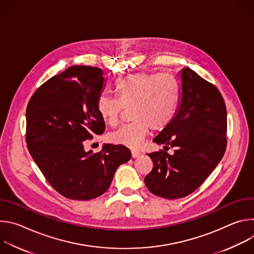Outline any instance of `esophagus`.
<instances>
[{"instance_id":"obj_1","label":"esophagus","mask_w":254,"mask_h":254,"mask_svg":"<svg viewBox=\"0 0 254 254\" xmlns=\"http://www.w3.org/2000/svg\"><path fill=\"white\" fill-rule=\"evenodd\" d=\"M140 156V153L139 152H137V151H131V157L133 158V159H135V158H137V157H139Z\"/></svg>"}]
</instances>
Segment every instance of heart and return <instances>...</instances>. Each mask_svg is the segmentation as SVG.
I'll use <instances>...</instances> for the list:
<instances>
[{
    "label": "heart",
    "instance_id": "b5f03b06",
    "mask_svg": "<svg viewBox=\"0 0 254 254\" xmlns=\"http://www.w3.org/2000/svg\"><path fill=\"white\" fill-rule=\"evenodd\" d=\"M118 96L102 94L97 99V111L103 122L116 127L124 108L130 107L131 124L111 134L112 142L137 149L152 128L160 131L173 121L180 99L177 80L168 74L137 72L129 74L115 86Z\"/></svg>",
    "mask_w": 254,
    "mask_h": 254
}]
</instances>
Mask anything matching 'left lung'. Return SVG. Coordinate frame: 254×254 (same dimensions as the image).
Masks as SVG:
<instances>
[{"mask_svg":"<svg viewBox=\"0 0 254 254\" xmlns=\"http://www.w3.org/2000/svg\"><path fill=\"white\" fill-rule=\"evenodd\" d=\"M180 99L171 124L153 141L174 148L148 154L153 170L144 184L154 195L179 199L194 192L221 161L226 149L227 114L213 84L189 67L179 72Z\"/></svg>","mask_w":254,"mask_h":254,"instance_id":"1","label":"left lung"}]
</instances>
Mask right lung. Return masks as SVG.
Instances as JSON below:
<instances>
[{
	"instance_id": "add662e5",
	"label": "right lung",
	"mask_w": 254,
	"mask_h": 254,
	"mask_svg": "<svg viewBox=\"0 0 254 254\" xmlns=\"http://www.w3.org/2000/svg\"><path fill=\"white\" fill-rule=\"evenodd\" d=\"M104 87L100 68L71 66L42 84L27 106L29 153L48 183L68 199L102 195L117 169L131 157L121 144L105 143L98 153L84 150L85 139L105 129L97 111Z\"/></svg>"
}]
</instances>
